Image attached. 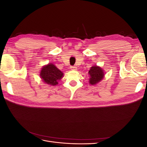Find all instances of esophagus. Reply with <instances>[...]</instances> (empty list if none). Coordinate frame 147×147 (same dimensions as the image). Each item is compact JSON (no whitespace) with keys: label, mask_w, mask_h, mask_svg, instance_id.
<instances>
[{"label":"esophagus","mask_w":147,"mask_h":147,"mask_svg":"<svg viewBox=\"0 0 147 147\" xmlns=\"http://www.w3.org/2000/svg\"><path fill=\"white\" fill-rule=\"evenodd\" d=\"M70 69H71V70H77V69L76 66H72V67H70Z\"/></svg>","instance_id":"1"}]
</instances>
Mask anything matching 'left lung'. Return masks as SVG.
I'll return each mask as SVG.
<instances>
[{"mask_svg":"<svg viewBox=\"0 0 147 147\" xmlns=\"http://www.w3.org/2000/svg\"><path fill=\"white\" fill-rule=\"evenodd\" d=\"M88 74L90 75V78L89 80L90 82H89L92 85H94V84L99 83L104 77L103 69L97 65L91 67L90 70H89Z\"/></svg>","mask_w":147,"mask_h":147,"instance_id":"8db88e82","label":"left lung"}]
</instances>
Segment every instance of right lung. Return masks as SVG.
Instances as JSON below:
<instances>
[{
	"mask_svg": "<svg viewBox=\"0 0 147 147\" xmlns=\"http://www.w3.org/2000/svg\"><path fill=\"white\" fill-rule=\"evenodd\" d=\"M40 76L44 83L55 86L63 76V73L53 64H48L42 68Z\"/></svg>",
	"mask_w": 147,
	"mask_h": 147,
	"instance_id": "1",
	"label": "right lung"
}]
</instances>
